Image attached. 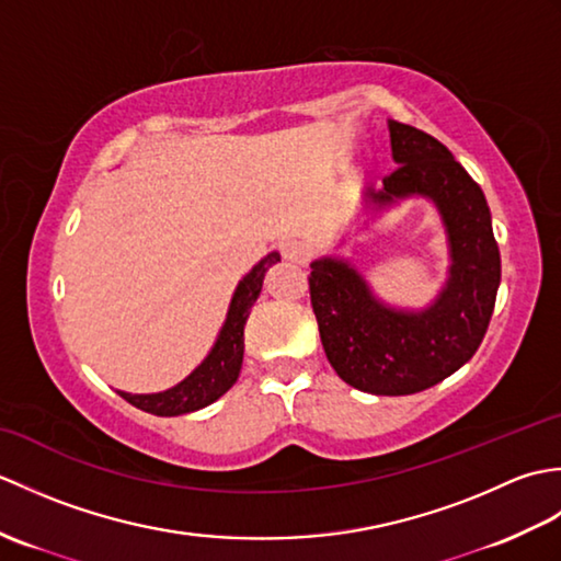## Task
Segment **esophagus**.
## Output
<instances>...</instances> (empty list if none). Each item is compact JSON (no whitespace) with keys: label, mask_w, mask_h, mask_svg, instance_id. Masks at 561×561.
<instances>
[{"label":"esophagus","mask_w":561,"mask_h":561,"mask_svg":"<svg viewBox=\"0 0 561 561\" xmlns=\"http://www.w3.org/2000/svg\"><path fill=\"white\" fill-rule=\"evenodd\" d=\"M282 255L296 262V265H306L311 260V248H308L306 241H299V238H289V241L282 243Z\"/></svg>","instance_id":"34e87169"}]
</instances>
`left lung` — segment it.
I'll return each instance as SVG.
<instances>
[{
	"label": "left lung",
	"mask_w": 561,
	"mask_h": 561,
	"mask_svg": "<svg viewBox=\"0 0 561 561\" xmlns=\"http://www.w3.org/2000/svg\"><path fill=\"white\" fill-rule=\"evenodd\" d=\"M398 169L366 187L374 214L424 197L436 207L448 245V277L424 308L386 304L352 260L311 262V304L320 342L337 376L371 396H412L472 359L490 325L502 257L482 187L422 129L388 121Z\"/></svg>",
	"instance_id": "obj_1"
}]
</instances>
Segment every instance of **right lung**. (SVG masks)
Wrapping results in <instances>:
<instances>
[{
	"instance_id": "add662e5",
	"label": "right lung",
	"mask_w": 561,
	"mask_h": 561,
	"mask_svg": "<svg viewBox=\"0 0 561 561\" xmlns=\"http://www.w3.org/2000/svg\"><path fill=\"white\" fill-rule=\"evenodd\" d=\"M277 262L279 253L274 250V253L262 257L257 265L238 282V287L231 296L229 311H226V320L217 340L211 344L209 354L193 368V374L181 380V383H175L173 388L161 392H121L129 404H135V408L157 416L187 414L207 408L214 400H219L224 392L236 383L238 374H241L245 320L250 316V308L257 301L265 272L272 265H277Z\"/></svg>"
}]
</instances>
